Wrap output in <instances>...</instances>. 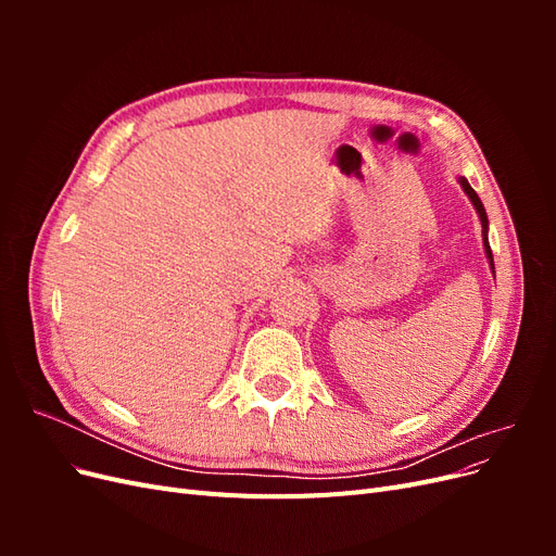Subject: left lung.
<instances>
[{"label":"left lung","instance_id":"obj_1","mask_svg":"<svg viewBox=\"0 0 556 556\" xmlns=\"http://www.w3.org/2000/svg\"><path fill=\"white\" fill-rule=\"evenodd\" d=\"M459 185L464 188V192L468 194V199H470V204H473V208H476V213H478V217H480V223H482V245H484V252H486V260H490V266H492V271H494V257H492V248H490V239H486V231H490V220H486V213H484V206H482V201H480V197L476 194V190L470 188V182L464 178V176H459Z\"/></svg>","mask_w":556,"mask_h":556}]
</instances>
